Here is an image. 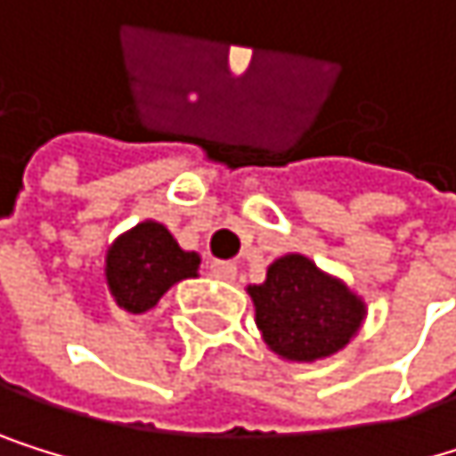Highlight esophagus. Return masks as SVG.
I'll return each instance as SVG.
<instances>
[{
  "mask_svg": "<svg viewBox=\"0 0 456 456\" xmlns=\"http://www.w3.org/2000/svg\"><path fill=\"white\" fill-rule=\"evenodd\" d=\"M235 273H238L235 262H226V259H213V262H210V276H216V279L232 281Z\"/></svg>",
  "mask_w": 456,
  "mask_h": 456,
  "instance_id": "1",
  "label": "esophagus"
}]
</instances>
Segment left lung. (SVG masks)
<instances>
[{"instance_id":"1","label":"left lung","mask_w":456,"mask_h":456,"mask_svg":"<svg viewBox=\"0 0 456 456\" xmlns=\"http://www.w3.org/2000/svg\"><path fill=\"white\" fill-rule=\"evenodd\" d=\"M256 328L268 347L289 361H317L342 350L363 320V304L312 259L287 254L268 268L265 284L248 287Z\"/></svg>"}]
</instances>
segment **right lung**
Segmentation results:
<instances>
[{
    "label": "right lung",
    "mask_w": 456,
    "mask_h": 456,
    "mask_svg": "<svg viewBox=\"0 0 456 456\" xmlns=\"http://www.w3.org/2000/svg\"><path fill=\"white\" fill-rule=\"evenodd\" d=\"M200 256L183 251L167 226L144 221L122 235L106 256V279L122 309L142 314L180 279L197 276Z\"/></svg>",
    "instance_id": "obj_1"
}]
</instances>
